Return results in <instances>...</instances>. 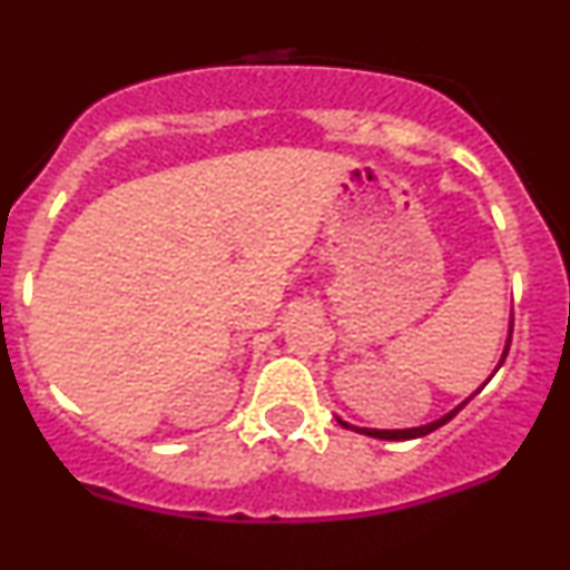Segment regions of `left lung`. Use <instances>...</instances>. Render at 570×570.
I'll use <instances>...</instances> for the list:
<instances>
[{
	"instance_id": "obj_1",
	"label": "left lung",
	"mask_w": 570,
	"mask_h": 570,
	"mask_svg": "<svg viewBox=\"0 0 570 570\" xmlns=\"http://www.w3.org/2000/svg\"><path fill=\"white\" fill-rule=\"evenodd\" d=\"M512 324H514V318H512ZM512 324H509V337H507V348H503V353H501V362H499V367H501V364H503V358H507V353H509V343H512ZM499 367H495V372H499ZM488 381H490V377H488ZM488 381H485V383H482V385H480V389H476L472 396H476V394H480V391H482V389H485V385H488ZM472 396H469V399H466V402H461V404H458V407H455V410H450V412H448V415H442V417H440V421H434V423H426V426H417V429H391V431H389V429H356V426H351V423L340 421V417H337V421H340V426H345V429H356V431H358V434H367V436H375V440H417V436H426V434H431V431H436V429H440V426H444V423H448V421H450V417H455V415H458V412H461V410H463V404H469V402H472Z\"/></svg>"
}]
</instances>
